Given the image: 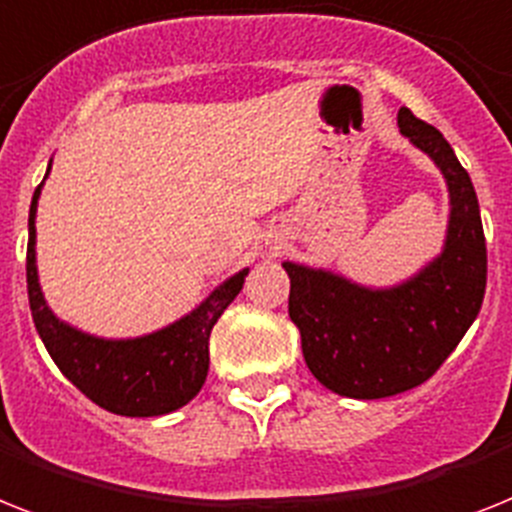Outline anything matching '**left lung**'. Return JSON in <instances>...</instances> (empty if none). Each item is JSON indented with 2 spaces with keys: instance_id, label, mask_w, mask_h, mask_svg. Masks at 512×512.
Returning <instances> with one entry per match:
<instances>
[{
  "instance_id": "1",
  "label": "left lung",
  "mask_w": 512,
  "mask_h": 512,
  "mask_svg": "<svg viewBox=\"0 0 512 512\" xmlns=\"http://www.w3.org/2000/svg\"><path fill=\"white\" fill-rule=\"evenodd\" d=\"M397 126L447 181L450 220L442 255L389 289L284 263L292 281L289 318L302 336L307 368L326 389L352 400H381L429 381L484 302L486 242L471 176L447 139L407 107Z\"/></svg>"
}]
</instances>
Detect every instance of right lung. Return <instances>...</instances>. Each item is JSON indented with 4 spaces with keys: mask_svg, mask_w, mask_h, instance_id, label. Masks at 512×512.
Listing matches in <instances>:
<instances>
[{
    "mask_svg": "<svg viewBox=\"0 0 512 512\" xmlns=\"http://www.w3.org/2000/svg\"><path fill=\"white\" fill-rule=\"evenodd\" d=\"M41 186L33 191L28 213V302L41 342L62 376L91 402L115 415L152 418L184 407L205 384L210 368V331L242 292L249 268L226 278L202 305L155 334L136 339L83 334L60 321L41 294L36 270V207Z\"/></svg>",
    "mask_w": 512,
    "mask_h": 512,
    "instance_id": "add662e5",
    "label": "right lung"
}]
</instances>
